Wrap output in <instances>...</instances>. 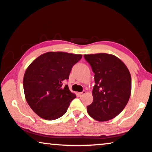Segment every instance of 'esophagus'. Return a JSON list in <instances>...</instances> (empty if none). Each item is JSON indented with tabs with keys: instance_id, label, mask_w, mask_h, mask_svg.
<instances>
[{
	"instance_id": "34e87169",
	"label": "esophagus",
	"mask_w": 152,
	"mask_h": 152,
	"mask_svg": "<svg viewBox=\"0 0 152 152\" xmlns=\"http://www.w3.org/2000/svg\"><path fill=\"white\" fill-rule=\"evenodd\" d=\"M85 94H86V91H85V90H83V91L81 92V93H78V95H79L80 97H81V96L84 95Z\"/></svg>"
}]
</instances>
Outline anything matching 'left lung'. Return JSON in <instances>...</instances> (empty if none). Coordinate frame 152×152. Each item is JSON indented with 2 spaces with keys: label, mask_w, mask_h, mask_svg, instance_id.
Listing matches in <instances>:
<instances>
[{
  "label": "left lung",
  "mask_w": 152,
  "mask_h": 152,
  "mask_svg": "<svg viewBox=\"0 0 152 152\" xmlns=\"http://www.w3.org/2000/svg\"><path fill=\"white\" fill-rule=\"evenodd\" d=\"M95 73L93 101L88 114L98 121H107L124 110L131 94V76L128 67L114 55H85Z\"/></svg>",
  "instance_id": "left-lung-1"
}]
</instances>
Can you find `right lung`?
<instances>
[{"instance_id": "1", "label": "right lung", "mask_w": 152, "mask_h": 152, "mask_svg": "<svg viewBox=\"0 0 152 152\" xmlns=\"http://www.w3.org/2000/svg\"><path fill=\"white\" fill-rule=\"evenodd\" d=\"M81 57L64 52H48L27 67L23 79L25 98L38 116L52 121L66 112L76 96L67 85L62 88V83L69 79L72 66Z\"/></svg>"}]
</instances>
